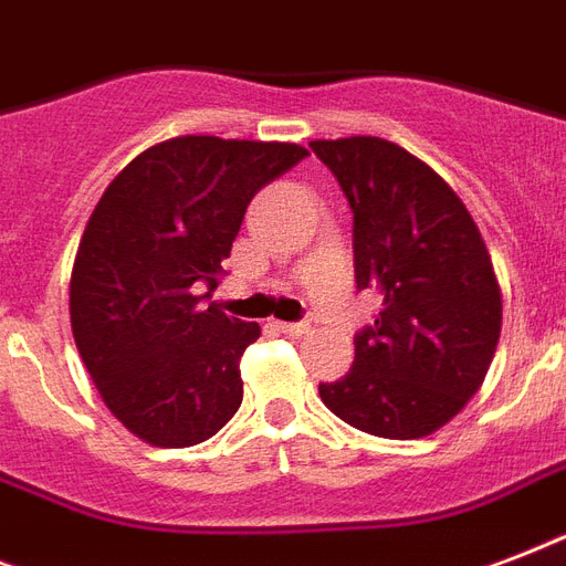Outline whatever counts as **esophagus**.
<instances>
[{
  "label": "esophagus",
  "instance_id": "obj_1",
  "mask_svg": "<svg viewBox=\"0 0 566 566\" xmlns=\"http://www.w3.org/2000/svg\"><path fill=\"white\" fill-rule=\"evenodd\" d=\"M275 326H279V332H284V335H293V337H302L311 332L308 323H275Z\"/></svg>",
  "mask_w": 566,
  "mask_h": 566
}]
</instances>
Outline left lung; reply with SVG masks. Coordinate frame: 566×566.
I'll return each instance as SVG.
<instances>
[{
	"label": "left lung",
	"mask_w": 566,
	"mask_h": 566,
	"mask_svg": "<svg viewBox=\"0 0 566 566\" xmlns=\"http://www.w3.org/2000/svg\"><path fill=\"white\" fill-rule=\"evenodd\" d=\"M353 208L358 291L381 311L355 335L353 370L319 385L332 413L411 440L449 422L479 390L502 328L491 255L455 190L381 137L314 140Z\"/></svg>",
	"instance_id": "left-lung-1"
}]
</instances>
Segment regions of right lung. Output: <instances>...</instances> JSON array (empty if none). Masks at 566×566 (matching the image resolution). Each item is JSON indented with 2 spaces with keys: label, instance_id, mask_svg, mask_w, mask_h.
Instances as JSON below:
<instances>
[{
  "label": "right lung",
  "instance_id": "1",
  "mask_svg": "<svg viewBox=\"0 0 566 566\" xmlns=\"http://www.w3.org/2000/svg\"><path fill=\"white\" fill-rule=\"evenodd\" d=\"M296 144L172 137L146 149L93 208L70 279V323L111 413L153 447L213 438L243 399L240 358L261 335L217 287L258 190L305 158Z\"/></svg>",
  "mask_w": 566,
  "mask_h": 566
}]
</instances>
